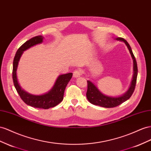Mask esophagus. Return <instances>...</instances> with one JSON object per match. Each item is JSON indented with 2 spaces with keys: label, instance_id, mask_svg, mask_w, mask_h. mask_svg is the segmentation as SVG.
Here are the masks:
<instances>
[{
  "label": "esophagus",
  "instance_id": "1",
  "mask_svg": "<svg viewBox=\"0 0 151 151\" xmlns=\"http://www.w3.org/2000/svg\"><path fill=\"white\" fill-rule=\"evenodd\" d=\"M81 70L80 68H77L76 70H75L73 72V77H75V78H77V77H79L81 75Z\"/></svg>",
  "mask_w": 151,
  "mask_h": 151
}]
</instances>
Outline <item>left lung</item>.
Returning a JSON list of instances; mask_svg holds the SVG:
<instances>
[{
	"mask_svg": "<svg viewBox=\"0 0 151 151\" xmlns=\"http://www.w3.org/2000/svg\"><path fill=\"white\" fill-rule=\"evenodd\" d=\"M116 40L123 41L126 45L127 46L128 50L130 52V54L132 55V58L133 60V67H134V74L133 80L132 81V84L128 91L123 96L119 97H110L103 95L95 86L93 84L91 81H87L88 83V89L86 92V97L88 101L91 104L93 105H99L100 107H105V108H112L117 107L120 104H123L125 101L128 100L130 97L132 96V94L135 91V86L137 83V74H138V68H137V63L135 59V57L134 56L132 48L130 47L129 44L126 40L121 37H117Z\"/></svg>",
	"mask_w": 151,
	"mask_h": 151,
	"instance_id": "left-lung-1",
	"label": "left lung"
}]
</instances>
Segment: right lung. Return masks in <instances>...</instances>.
<instances>
[{"instance_id":"obj_1","label":"right lung","mask_w":151,"mask_h":151,"mask_svg":"<svg viewBox=\"0 0 151 151\" xmlns=\"http://www.w3.org/2000/svg\"><path fill=\"white\" fill-rule=\"evenodd\" d=\"M42 39L43 37L41 35L34 37L19 47L13 60V80L16 91L22 100L27 105L35 108L47 109L55 107L63 100L65 89L72 78V73H68L66 74L60 76L51 90L42 95H33L23 90L18 83L17 77H16V69H17L18 62L23 53V51L37 44L41 43Z\"/></svg>"}]
</instances>
